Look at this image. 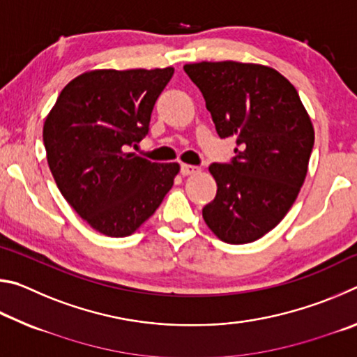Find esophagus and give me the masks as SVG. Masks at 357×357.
Wrapping results in <instances>:
<instances>
[{"label":"esophagus","instance_id":"1","mask_svg":"<svg viewBox=\"0 0 357 357\" xmlns=\"http://www.w3.org/2000/svg\"><path fill=\"white\" fill-rule=\"evenodd\" d=\"M198 172H200V168L195 167V165L181 164V174H184V176H189V174H195Z\"/></svg>","mask_w":357,"mask_h":357}]
</instances>
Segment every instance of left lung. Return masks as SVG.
I'll use <instances>...</instances> for the list:
<instances>
[{"label":"left lung","mask_w":357,"mask_h":357,"mask_svg":"<svg viewBox=\"0 0 357 357\" xmlns=\"http://www.w3.org/2000/svg\"><path fill=\"white\" fill-rule=\"evenodd\" d=\"M220 138L236 140L227 164L209 167L215 198L203 219L217 238L247 244L271 231L293 206L315 142L296 88L279 72L236 61L185 64Z\"/></svg>","instance_id":"obj_1"}]
</instances>
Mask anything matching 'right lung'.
<instances>
[{"instance_id": "1", "label": "right lung", "mask_w": 357, "mask_h": 357, "mask_svg": "<svg viewBox=\"0 0 357 357\" xmlns=\"http://www.w3.org/2000/svg\"><path fill=\"white\" fill-rule=\"evenodd\" d=\"M174 69L91 70L58 96L44 124L48 167L63 197L96 231L129 236L148 220L179 172L130 153L149 132Z\"/></svg>"}]
</instances>
